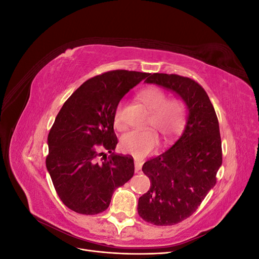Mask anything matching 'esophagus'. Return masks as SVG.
Wrapping results in <instances>:
<instances>
[{
    "label": "esophagus",
    "mask_w": 259,
    "mask_h": 259,
    "mask_svg": "<svg viewBox=\"0 0 259 259\" xmlns=\"http://www.w3.org/2000/svg\"><path fill=\"white\" fill-rule=\"evenodd\" d=\"M143 166V161L142 160H135V171L138 173V171L142 169Z\"/></svg>",
    "instance_id": "obj_1"
}]
</instances>
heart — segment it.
I'll use <instances>...</instances> for the list:
<instances>
[{
  "instance_id": "obj_1",
  "label": "heart",
  "mask_w": 259,
  "mask_h": 259,
  "mask_svg": "<svg viewBox=\"0 0 259 259\" xmlns=\"http://www.w3.org/2000/svg\"><path fill=\"white\" fill-rule=\"evenodd\" d=\"M138 98L150 111L147 125L164 139H169L182 132L187 116V107L182 98L168 99L167 93L154 85L139 91ZM123 106L124 101H120L113 115L115 126L119 128L122 126ZM151 128L135 130L124 134L121 138L122 150L135 156H144L151 152L159 143L158 135Z\"/></svg>"
}]
</instances>
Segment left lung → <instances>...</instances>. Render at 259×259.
<instances>
[{"instance_id":"8db88e82","label":"left lung","mask_w":259,"mask_h":259,"mask_svg":"<svg viewBox=\"0 0 259 259\" xmlns=\"http://www.w3.org/2000/svg\"><path fill=\"white\" fill-rule=\"evenodd\" d=\"M175 92L188 108L182 135L169 149L145 162L150 189L138 200V214L155 226H171L190 217L216 185L223 163L218 119L208 95L190 77L153 73L146 80Z\"/></svg>"}]
</instances>
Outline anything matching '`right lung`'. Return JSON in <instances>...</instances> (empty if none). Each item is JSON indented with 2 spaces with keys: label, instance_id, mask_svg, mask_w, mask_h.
<instances>
[{
  "label": "right lung",
  "instance_id": "1",
  "mask_svg": "<svg viewBox=\"0 0 259 259\" xmlns=\"http://www.w3.org/2000/svg\"><path fill=\"white\" fill-rule=\"evenodd\" d=\"M149 73L112 70L84 82L60 109L49 133L46 168L59 199L82 215L108 208L116 188L134 175L131 155L110 154L117 144L114 110ZM103 156V158L100 156Z\"/></svg>",
  "mask_w": 259,
  "mask_h": 259
}]
</instances>
